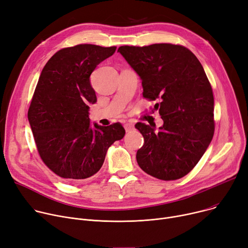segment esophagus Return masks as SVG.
Segmentation results:
<instances>
[{"label": "esophagus", "instance_id": "esophagus-1", "mask_svg": "<svg viewBox=\"0 0 248 248\" xmlns=\"http://www.w3.org/2000/svg\"><path fill=\"white\" fill-rule=\"evenodd\" d=\"M124 128H125V131H126V133H129V131H131V130H134V129H135V124H134L133 123L127 122V123H125V124H124Z\"/></svg>", "mask_w": 248, "mask_h": 248}]
</instances>
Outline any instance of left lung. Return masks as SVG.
Instances as JSON below:
<instances>
[{
	"mask_svg": "<svg viewBox=\"0 0 248 248\" xmlns=\"http://www.w3.org/2000/svg\"><path fill=\"white\" fill-rule=\"evenodd\" d=\"M118 52L140 78L143 97L160 101L154 108L163 121L157 131L136 124L144 139L137 153L140 168L162 180L184 177L214 134L213 93L201 62L188 48L171 44L123 46Z\"/></svg>",
	"mask_w": 248,
	"mask_h": 248,
	"instance_id": "8db88e82",
	"label": "left lung"
}]
</instances>
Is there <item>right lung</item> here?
Segmentation results:
<instances>
[{
    "label": "right lung",
    "mask_w": 248,
    "mask_h": 248,
    "mask_svg": "<svg viewBox=\"0 0 248 248\" xmlns=\"http://www.w3.org/2000/svg\"><path fill=\"white\" fill-rule=\"evenodd\" d=\"M115 48L85 44L60 49L39 78L28 120L41 158L67 180L94 175L108 147L124 137L122 124H92L89 118L90 105L96 103L90 77Z\"/></svg>",
    "instance_id": "right-lung-1"
}]
</instances>
